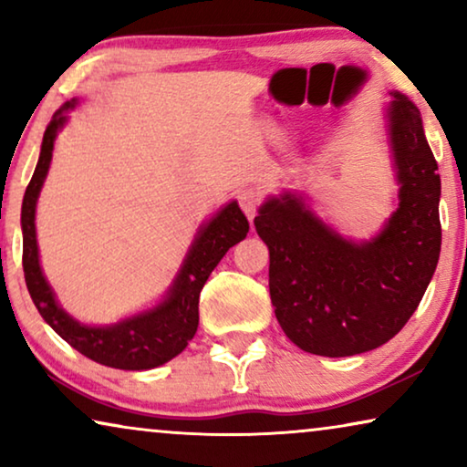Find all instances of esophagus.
Returning <instances> with one entry per match:
<instances>
[{
    "label": "esophagus",
    "instance_id": "1",
    "mask_svg": "<svg viewBox=\"0 0 467 467\" xmlns=\"http://www.w3.org/2000/svg\"><path fill=\"white\" fill-rule=\"evenodd\" d=\"M261 200H264V195H261V191L254 189V187H246V189H242L240 193H238L240 208L244 210V214H246L251 221H253L254 213H257Z\"/></svg>",
    "mask_w": 467,
    "mask_h": 467
}]
</instances>
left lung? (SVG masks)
<instances>
[{
	"mask_svg": "<svg viewBox=\"0 0 467 467\" xmlns=\"http://www.w3.org/2000/svg\"><path fill=\"white\" fill-rule=\"evenodd\" d=\"M387 108L398 208L369 242L342 238L302 195L270 197L254 229L270 248V297L286 337L323 357L368 353L408 323L436 272L440 174L419 108L391 91Z\"/></svg>",
	"mask_w": 467,
	"mask_h": 467,
	"instance_id": "8db88e82",
	"label": "left lung"
}]
</instances>
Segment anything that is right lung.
<instances>
[{
  "label": "right lung",
  "instance_id": "right-lung-1",
  "mask_svg": "<svg viewBox=\"0 0 467 467\" xmlns=\"http://www.w3.org/2000/svg\"><path fill=\"white\" fill-rule=\"evenodd\" d=\"M76 106L69 99L53 114L44 131L40 159L23 197L21 227H23V270L29 296L44 321L88 359L101 366L117 369H152L163 366L182 353L195 336L200 323V293L206 285L210 272L223 259L229 248L246 238L248 221L238 202L227 203L206 225L200 227L197 238L191 244L187 259L178 272L168 296L155 308L140 312L125 321L93 327L78 323L57 304L55 293L44 278L36 240V203L44 178L48 174L53 159L57 131L66 125V112Z\"/></svg>",
  "mask_w": 467,
  "mask_h": 467
}]
</instances>
